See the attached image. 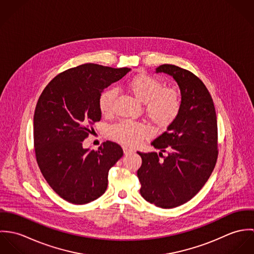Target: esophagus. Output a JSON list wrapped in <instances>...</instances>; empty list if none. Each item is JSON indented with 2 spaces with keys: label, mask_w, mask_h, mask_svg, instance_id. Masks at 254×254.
Returning a JSON list of instances; mask_svg holds the SVG:
<instances>
[{
  "label": "esophagus",
  "mask_w": 254,
  "mask_h": 254,
  "mask_svg": "<svg viewBox=\"0 0 254 254\" xmlns=\"http://www.w3.org/2000/svg\"><path fill=\"white\" fill-rule=\"evenodd\" d=\"M123 151H124V154H125V155H128V154H131V153H133V152H134V150H133V149L128 148V147H126V146H124V147H123Z\"/></svg>",
  "instance_id": "1"
}]
</instances>
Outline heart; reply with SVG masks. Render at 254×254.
<instances>
[{
	"label": "heart",
	"instance_id": "b5f03b06",
	"mask_svg": "<svg viewBox=\"0 0 254 254\" xmlns=\"http://www.w3.org/2000/svg\"><path fill=\"white\" fill-rule=\"evenodd\" d=\"M127 89L137 100L145 103L146 116L156 126L166 127L176 118L181 105L179 96L172 89H163L158 79L139 74L128 81ZM115 96L114 89H108L101 94L99 107L103 114L111 113ZM110 134L117 142L135 146L149 134V130L142 124L125 121L113 126Z\"/></svg>",
	"mask_w": 254,
	"mask_h": 254
}]
</instances>
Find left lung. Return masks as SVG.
<instances>
[{"mask_svg": "<svg viewBox=\"0 0 254 254\" xmlns=\"http://www.w3.org/2000/svg\"><path fill=\"white\" fill-rule=\"evenodd\" d=\"M177 83L181 105L176 118L151 145L160 151L143 153L137 172L146 201L173 208L192 198L210 177L217 160V119L212 98L202 81L186 69L162 64ZM168 154L163 157L162 152Z\"/></svg>", "mask_w": 254, "mask_h": 254, "instance_id": "8db88e82", "label": "left lung"}]
</instances>
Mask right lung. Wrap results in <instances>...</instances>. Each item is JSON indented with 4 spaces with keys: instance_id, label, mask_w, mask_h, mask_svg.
<instances>
[{
    "instance_id": "right-lung-1",
    "label": "right lung",
    "mask_w": 254,
    "mask_h": 254,
    "mask_svg": "<svg viewBox=\"0 0 254 254\" xmlns=\"http://www.w3.org/2000/svg\"><path fill=\"white\" fill-rule=\"evenodd\" d=\"M131 68L85 64L56 76L41 94L34 113L37 163L51 188L74 204L105 193L109 169L122 157L121 146L107 141L98 150L83 147L90 126L100 121L104 90Z\"/></svg>"
}]
</instances>
